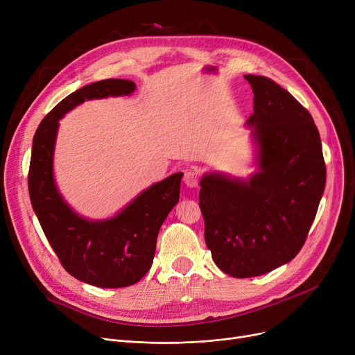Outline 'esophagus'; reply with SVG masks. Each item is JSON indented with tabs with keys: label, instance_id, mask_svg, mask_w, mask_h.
Wrapping results in <instances>:
<instances>
[{
	"label": "esophagus",
	"instance_id": "1",
	"mask_svg": "<svg viewBox=\"0 0 355 355\" xmlns=\"http://www.w3.org/2000/svg\"><path fill=\"white\" fill-rule=\"evenodd\" d=\"M184 182L185 185H189V187H196L198 184V170L194 166L189 168V170H185L184 173Z\"/></svg>",
	"mask_w": 355,
	"mask_h": 355
}]
</instances>
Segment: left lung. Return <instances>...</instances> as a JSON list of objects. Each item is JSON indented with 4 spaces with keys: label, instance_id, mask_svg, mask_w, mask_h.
I'll use <instances>...</instances> for the list:
<instances>
[{
    "label": "left lung",
    "instance_id": "left-lung-1",
    "mask_svg": "<svg viewBox=\"0 0 355 355\" xmlns=\"http://www.w3.org/2000/svg\"><path fill=\"white\" fill-rule=\"evenodd\" d=\"M253 90L248 125L259 145V168L248 182L220 174L200 181L204 237L214 263L252 277L292 260L318 211L327 166L311 114L269 78L246 74Z\"/></svg>",
    "mask_w": 355,
    "mask_h": 355
}]
</instances>
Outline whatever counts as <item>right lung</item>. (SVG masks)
I'll return each instance as SVG.
<instances>
[{
	"label": "right lung",
	"instance_id": "add662e5",
	"mask_svg": "<svg viewBox=\"0 0 355 355\" xmlns=\"http://www.w3.org/2000/svg\"><path fill=\"white\" fill-rule=\"evenodd\" d=\"M134 90V82L106 79L73 92L49 112L33 139L28 193L34 213L62 266L73 277L99 288L130 286L151 269L158 232L178 202L182 174L154 184L114 218L89 221L74 214L55 189L54 141L59 119L74 106Z\"/></svg>",
	"mask_w": 355,
	"mask_h": 355
}]
</instances>
